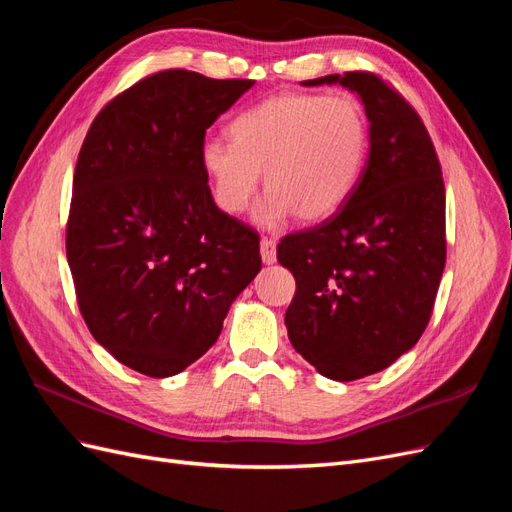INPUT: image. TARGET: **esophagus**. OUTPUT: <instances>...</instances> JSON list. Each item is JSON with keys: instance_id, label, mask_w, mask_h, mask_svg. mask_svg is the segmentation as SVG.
Masks as SVG:
<instances>
[{"instance_id": "1", "label": "esophagus", "mask_w": 512, "mask_h": 512, "mask_svg": "<svg viewBox=\"0 0 512 512\" xmlns=\"http://www.w3.org/2000/svg\"><path fill=\"white\" fill-rule=\"evenodd\" d=\"M260 256H262V262H265V265H273V262L277 260V245H275L273 239L262 237V241H260Z\"/></svg>"}]
</instances>
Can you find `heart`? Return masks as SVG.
<instances>
[{"label": "heart", "mask_w": 512, "mask_h": 512, "mask_svg": "<svg viewBox=\"0 0 512 512\" xmlns=\"http://www.w3.org/2000/svg\"><path fill=\"white\" fill-rule=\"evenodd\" d=\"M228 134L230 143L211 138L200 149L215 205L228 215L245 211L265 173L269 196L256 211L265 226L290 213L316 222L337 211L359 181L369 147L367 113L350 96H271L241 113Z\"/></svg>", "instance_id": "1"}]
</instances>
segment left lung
Segmentation results:
<instances>
[{
	"label": "left lung",
	"instance_id": "8db88e82",
	"mask_svg": "<svg viewBox=\"0 0 512 512\" xmlns=\"http://www.w3.org/2000/svg\"><path fill=\"white\" fill-rule=\"evenodd\" d=\"M359 94L369 153L350 196L327 220L290 232L277 260L297 290L290 344L318 374L350 382L395 363L423 335L446 262V196L423 119L376 72L320 76Z\"/></svg>",
	"mask_w": 512,
	"mask_h": 512
}]
</instances>
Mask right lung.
I'll use <instances>...</instances> for the list:
<instances>
[{
    "label": "right lung",
    "mask_w": 512,
    "mask_h": 512,
    "mask_svg": "<svg viewBox=\"0 0 512 512\" xmlns=\"http://www.w3.org/2000/svg\"><path fill=\"white\" fill-rule=\"evenodd\" d=\"M254 85L162 70L96 115L74 168L66 254L81 316L130 369L175 376L258 275L260 237L213 203L207 128Z\"/></svg>",
    "instance_id": "add662e5"
}]
</instances>
